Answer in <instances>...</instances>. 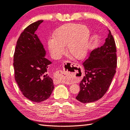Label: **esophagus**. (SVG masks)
<instances>
[{
	"label": "esophagus",
	"mask_w": 130,
	"mask_h": 130,
	"mask_svg": "<svg viewBox=\"0 0 130 130\" xmlns=\"http://www.w3.org/2000/svg\"><path fill=\"white\" fill-rule=\"evenodd\" d=\"M71 65L76 66V64L74 63H72ZM76 70H73L72 72H65L64 70H58L56 74V82L57 83H68L69 80L76 77Z\"/></svg>",
	"instance_id": "34e87169"
}]
</instances>
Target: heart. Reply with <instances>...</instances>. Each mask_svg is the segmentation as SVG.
<instances>
[{
    "mask_svg": "<svg viewBox=\"0 0 130 130\" xmlns=\"http://www.w3.org/2000/svg\"><path fill=\"white\" fill-rule=\"evenodd\" d=\"M90 31L85 26L69 23L56 30L53 39L48 41V47L53 57L58 58L64 53L67 45L68 53L77 60L86 56L89 46Z\"/></svg>",
    "mask_w": 130,
    "mask_h": 130,
    "instance_id": "heart-1",
    "label": "heart"
}]
</instances>
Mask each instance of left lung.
I'll return each instance as SVG.
<instances>
[{
	"instance_id": "8db88e82",
	"label": "left lung",
	"mask_w": 130,
	"mask_h": 130,
	"mask_svg": "<svg viewBox=\"0 0 130 130\" xmlns=\"http://www.w3.org/2000/svg\"><path fill=\"white\" fill-rule=\"evenodd\" d=\"M109 31L104 45L92 51L83 63L85 76L80 84L76 99L83 103L99 100L106 93L116 73L117 57L115 42Z\"/></svg>"
}]
</instances>
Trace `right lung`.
<instances>
[{
  "label": "right lung",
  "mask_w": 130,
  "mask_h": 130,
  "mask_svg": "<svg viewBox=\"0 0 130 130\" xmlns=\"http://www.w3.org/2000/svg\"><path fill=\"white\" fill-rule=\"evenodd\" d=\"M43 21L32 23L23 30L14 54L15 81L24 96L36 103L47 99L54 88L47 73L52 62L45 57V50L35 33Z\"/></svg>",
  "instance_id": "obj_1"
}]
</instances>
